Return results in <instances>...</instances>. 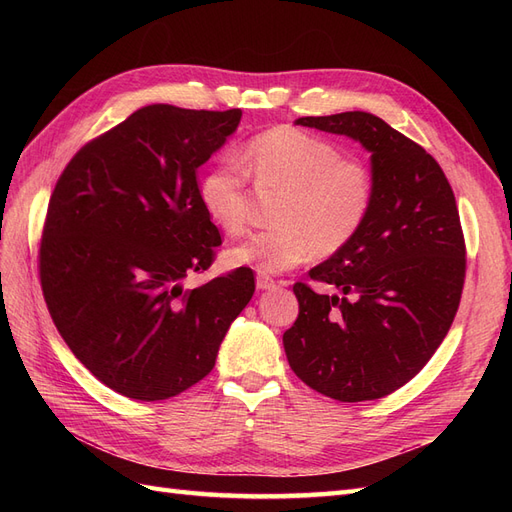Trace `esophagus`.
I'll use <instances>...</instances> for the list:
<instances>
[{"label":"esophagus","mask_w":512,"mask_h":512,"mask_svg":"<svg viewBox=\"0 0 512 512\" xmlns=\"http://www.w3.org/2000/svg\"><path fill=\"white\" fill-rule=\"evenodd\" d=\"M256 288L258 290H273V288H277V282L275 280H271L269 275H256Z\"/></svg>","instance_id":"34e87169"}]
</instances>
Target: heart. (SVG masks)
<instances>
[{
    "label": "heart",
    "mask_w": 512,
    "mask_h": 512,
    "mask_svg": "<svg viewBox=\"0 0 512 512\" xmlns=\"http://www.w3.org/2000/svg\"><path fill=\"white\" fill-rule=\"evenodd\" d=\"M250 177L258 188H284L275 203L277 226L252 232L226 252L232 267L282 273L314 252H342L359 235L374 200L365 164L342 158L322 138L277 126L247 141L239 158H224L198 181L205 213L228 235H237L250 211Z\"/></svg>",
    "instance_id": "b5f03b06"
}]
</instances>
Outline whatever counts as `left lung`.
Returning <instances> with one entry per match:
<instances>
[{"instance_id": "left-lung-1", "label": "left lung", "mask_w": 512, "mask_h": 512, "mask_svg": "<svg viewBox=\"0 0 512 512\" xmlns=\"http://www.w3.org/2000/svg\"><path fill=\"white\" fill-rule=\"evenodd\" d=\"M297 126L359 141L371 153L374 200L359 235L309 271L339 294L292 286L299 318L284 350L309 389L380 399L425 367L455 320L466 280L455 194L440 164L376 115L299 117Z\"/></svg>"}]
</instances>
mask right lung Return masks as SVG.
<instances>
[{
	"label": "right lung",
	"instance_id": "add662e5",
	"mask_svg": "<svg viewBox=\"0 0 512 512\" xmlns=\"http://www.w3.org/2000/svg\"><path fill=\"white\" fill-rule=\"evenodd\" d=\"M241 108H138L76 151L46 209L38 269L59 335L91 374L130 399L190 389L254 294L239 267L183 288L222 245L196 170L237 130Z\"/></svg>",
	"mask_w": 512,
	"mask_h": 512
}]
</instances>
